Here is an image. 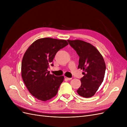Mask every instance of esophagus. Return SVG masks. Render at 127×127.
Returning <instances> with one entry per match:
<instances>
[{
	"label": "esophagus",
	"mask_w": 127,
	"mask_h": 127,
	"mask_svg": "<svg viewBox=\"0 0 127 127\" xmlns=\"http://www.w3.org/2000/svg\"><path fill=\"white\" fill-rule=\"evenodd\" d=\"M64 78L67 80H71L72 79V78H68L67 77H64Z\"/></svg>",
	"instance_id": "34e87169"
}]
</instances>
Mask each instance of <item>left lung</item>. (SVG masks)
Returning <instances> with one entry per match:
<instances>
[{"label":"left lung","mask_w":127,"mask_h":127,"mask_svg":"<svg viewBox=\"0 0 127 127\" xmlns=\"http://www.w3.org/2000/svg\"><path fill=\"white\" fill-rule=\"evenodd\" d=\"M68 42L79 57L78 69H83L84 76L80 79L81 86L77 91L82 97L94 95L104 78L105 63L99 52L91 43L80 40Z\"/></svg>","instance_id":"obj_1"}]
</instances>
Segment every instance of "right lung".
<instances>
[{
	"mask_svg": "<svg viewBox=\"0 0 127 127\" xmlns=\"http://www.w3.org/2000/svg\"><path fill=\"white\" fill-rule=\"evenodd\" d=\"M68 44L65 40L45 37L35 41L27 49L22 61V77L34 97L46 101L57 95L64 76L51 75L48 68L57 52Z\"/></svg>",
	"mask_w": 127,
	"mask_h": 127,
	"instance_id": "add662e5",
	"label": "right lung"
}]
</instances>
